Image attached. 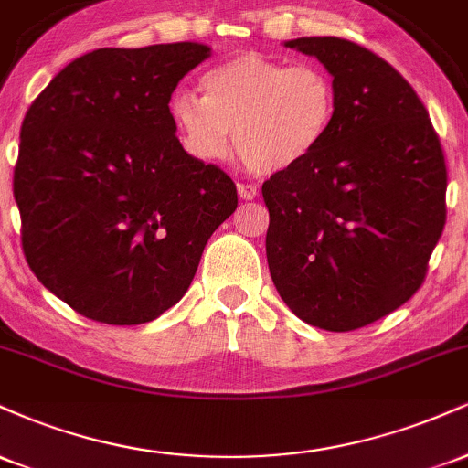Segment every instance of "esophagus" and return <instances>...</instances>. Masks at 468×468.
Instances as JSON below:
<instances>
[{"mask_svg":"<svg viewBox=\"0 0 468 468\" xmlns=\"http://www.w3.org/2000/svg\"><path fill=\"white\" fill-rule=\"evenodd\" d=\"M238 196L241 197V200H255L257 186L249 185V182H238Z\"/></svg>","mask_w":468,"mask_h":468,"instance_id":"obj_1","label":"esophagus"}]
</instances>
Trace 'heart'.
<instances>
[{
    "label": "heart",
    "mask_w": 468,
    "mask_h": 468,
    "mask_svg": "<svg viewBox=\"0 0 468 468\" xmlns=\"http://www.w3.org/2000/svg\"><path fill=\"white\" fill-rule=\"evenodd\" d=\"M202 96L171 99V121L197 160H222L230 132L239 160L255 174H279L310 158L335 125L336 85L319 66H288L239 52L202 77Z\"/></svg>",
    "instance_id": "obj_1"
}]
</instances>
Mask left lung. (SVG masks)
<instances>
[{
  "mask_svg": "<svg viewBox=\"0 0 468 468\" xmlns=\"http://www.w3.org/2000/svg\"><path fill=\"white\" fill-rule=\"evenodd\" d=\"M336 85L335 125L303 163L261 185L279 297L330 332L410 302L447 222V165L422 101L385 58L338 37L283 44Z\"/></svg>",
  "mask_w": 468,
  "mask_h": 468,
  "instance_id": "8db88e82",
  "label": "left lung"
}]
</instances>
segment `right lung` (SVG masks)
I'll use <instances>...</instances> for the list:
<instances>
[{
  "instance_id": "add662e5",
  "label": "right lung",
  "mask_w": 468,
  "mask_h": 468,
  "mask_svg": "<svg viewBox=\"0 0 468 468\" xmlns=\"http://www.w3.org/2000/svg\"><path fill=\"white\" fill-rule=\"evenodd\" d=\"M211 48H101L74 58L21 122L13 193L26 261L99 324L158 319L238 208L233 180L182 149L169 101Z\"/></svg>"
}]
</instances>
